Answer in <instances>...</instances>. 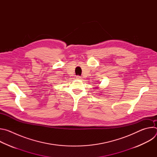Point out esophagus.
<instances>
[{"label":"esophagus","instance_id":"obj_1","mask_svg":"<svg viewBox=\"0 0 157 157\" xmlns=\"http://www.w3.org/2000/svg\"><path fill=\"white\" fill-rule=\"evenodd\" d=\"M76 79H82V78L81 76H76Z\"/></svg>","mask_w":157,"mask_h":157}]
</instances>
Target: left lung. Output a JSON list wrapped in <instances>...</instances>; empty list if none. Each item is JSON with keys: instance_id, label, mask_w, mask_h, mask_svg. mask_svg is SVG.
I'll use <instances>...</instances> for the list:
<instances>
[{"instance_id": "obj_1", "label": "left lung", "mask_w": 157, "mask_h": 157, "mask_svg": "<svg viewBox=\"0 0 157 157\" xmlns=\"http://www.w3.org/2000/svg\"><path fill=\"white\" fill-rule=\"evenodd\" d=\"M98 87H96V89H98Z\"/></svg>"}]
</instances>
